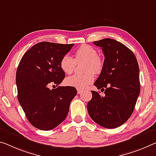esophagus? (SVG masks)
Returning <instances> with one entry per match:
<instances>
[{
	"label": "esophagus",
	"instance_id": "obj_1",
	"mask_svg": "<svg viewBox=\"0 0 156 156\" xmlns=\"http://www.w3.org/2000/svg\"><path fill=\"white\" fill-rule=\"evenodd\" d=\"M83 92V91L82 90H78V91H77V93H78V94H80L81 93Z\"/></svg>",
	"mask_w": 156,
	"mask_h": 156
}]
</instances>
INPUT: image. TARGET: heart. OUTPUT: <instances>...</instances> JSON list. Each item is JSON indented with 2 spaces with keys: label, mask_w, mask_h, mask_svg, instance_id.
<instances>
[{
  "label": "heart",
  "mask_w": 156,
  "mask_h": 156,
  "mask_svg": "<svg viewBox=\"0 0 156 156\" xmlns=\"http://www.w3.org/2000/svg\"><path fill=\"white\" fill-rule=\"evenodd\" d=\"M85 61L84 70L87 72L84 74H77L69 76L66 79V83L69 86L74 87L79 90L87 88L94 79V73H100L103 69V61L97 55L94 48L89 45H83L75 52V59L69 54H66L61 58L60 65L64 72L71 74L73 72L76 66V62Z\"/></svg>",
  "instance_id": "b5f03b06"
}]
</instances>
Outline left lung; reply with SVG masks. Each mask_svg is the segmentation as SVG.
Masks as SVG:
<instances>
[{
    "label": "left lung",
    "instance_id": "8db88e82",
    "mask_svg": "<svg viewBox=\"0 0 156 156\" xmlns=\"http://www.w3.org/2000/svg\"><path fill=\"white\" fill-rule=\"evenodd\" d=\"M94 44L101 47L105 56L103 69L94 85L105 95L91 91L87 111L101 126L115 128L134 111L140 91L139 65L133 51L119 41L106 38Z\"/></svg>",
    "mask_w": 156,
    "mask_h": 156
}]
</instances>
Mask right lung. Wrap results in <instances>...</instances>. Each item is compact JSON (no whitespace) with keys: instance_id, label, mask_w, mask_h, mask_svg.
<instances>
[{"instance_id":"add662e5","label":"right lung","mask_w":156,"mask_h":156,"mask_svg":"<svg viewBox=\"0 0 156 156\" xmlns=\"http://www.w3.org/2000/svg\"><path fill=\"white\" fill-rule=\"evenodd\" d=\"M73 46L39 42L30 48L19 62L16 74L19 102L29 122L39 130H52L60 125L77 94L71 86L49 89L51 85H60L65 78L60 60Z\"/></svg>"}]
</instances>
